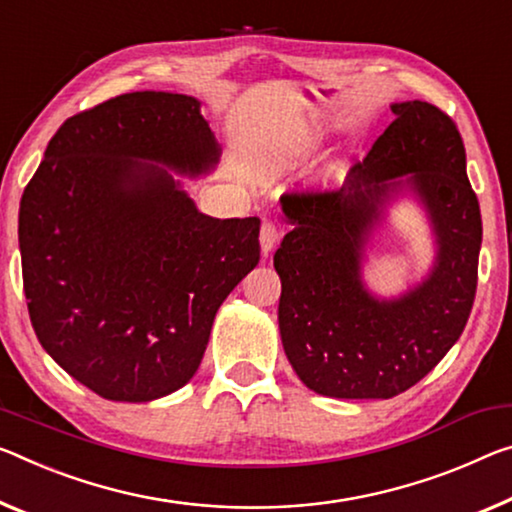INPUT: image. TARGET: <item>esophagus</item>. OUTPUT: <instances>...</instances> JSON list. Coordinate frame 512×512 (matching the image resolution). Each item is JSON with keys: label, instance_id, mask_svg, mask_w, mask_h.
Segmentation results:
<instances>
[{"label": "esophagus", "instance_id": "obj_1", "mask_svg": "<svg viewBox=\"0 0 512 512\" xmlns=\"http://www.w3.org/2000/svg\"><path fill=\"white\" fill-rule=\"evenodd\" d=\"M275 241H278V230H275V225L271 221H264L262 230H259V246H262V255L271 253Z\"/></svg>", "mask_w": 512, "mask_h": 512}]
</instances>
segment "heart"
<instances>
[{"label":"heart","mask_w":512,"mask_h":512,"mask_svg":"<svg viewBox=\"0 0 512 512\" xmlns=\"http://www.w3.org/2000/svg\"><path fill=\"white\" fill-rule=\"evenodd\" d=\"M294 157L296 152L289 148H278V150L266 152L264 157L257 161V175L262 177V180H275V177H280L291 166Z\"/></svg>","instance_id":"obj_1"}]
</instances>
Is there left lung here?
<instances>
[{
    "label": "left lung",
    "instance_id": "left-lung-1",
    "mask_svg": "<svg viewBox=\"0 0 512 512\" xmlns=\"http://www.w3.org/2000/svg\"><path fill=\"white\" fill-rule=\"evenodd\" d=\"M394 123L339 191L282 198L291 230L275 250L280 337L305 387L330 399H392L440 362L465 330L483 225L453 120L421 100ZM410 195L432 225L436 257L399 297L373 295L363 262L388 207Z\"/></svg>",
    "mask_w": 512,
    "mask_h": 512
}]
</instances>
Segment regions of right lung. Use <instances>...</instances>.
<instances>
[{
	"instance_id": "add662e5",
	"label": "right lung",
	"mask_w": 512,
	"mask_h": 512,
	"mask_svg": "<svg viewBox=\"0 0 512 512\" xmlns=\"http://www.w3.org/2000/svg\"><path fill=\"white\" fill-rule=\"evenodd\" d=\"M216 161L200 100L127 93L68 118L22 193L31 326L102 399L189 383L218 307L259 262V218L207 216L184 191Z\"/></svg>"
}]
</instances>
